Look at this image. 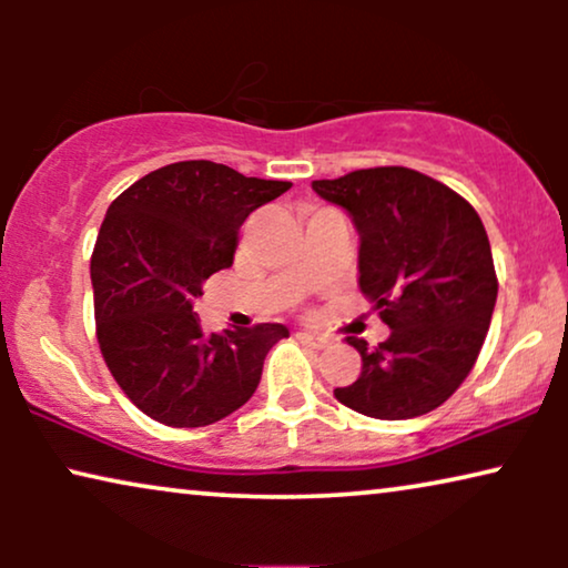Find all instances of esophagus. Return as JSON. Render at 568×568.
<instances>
[{"label":"esophagus","instance_id":"obj_1","mask_svg":"<svg viewBox=\"0 0 568 568\" xmlns=\"http://www.w3.org/2000/svg\"><path fill=\"white\" fill-rule=\"evenodd\" d=\"M297 338H300V344L313 346V348H325V346L331 344V338H328V336H321V333H307V331H302V333H297Z\"/></svg>","mask_w":568,"mask_h":568}]
</instances>
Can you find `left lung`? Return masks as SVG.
<instances>
[{
  "label": "left lung",
  "instance_id": "left-lung-1",
  "mask_svg": "<svg viewBox=\"0 0 568 568\" xmlns=\"http://www.w3.org/2000/svg\"><path fill=\"white\" fill-rule=\"evenodd\" d=\"M359 232V286L390 328L383 344L346 336L362 354L356 383L333 395L364 416L400 422L453 395L484 346L496 271L484 222L445 183L410 168L354 170L313 181Z\"/></svg>",
  "mask_w": 568,
  "mask_h": 568
}]
</instances>
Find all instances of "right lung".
Listing matches in <instances>:
<instances>
[{
  "mask_svg": "<svg viewBox=\"0 0 568 568\" xmlns=\"http://www.w3.org/2000/svg\"><path fill=\"white\" fill-rule=\"evenodd\" d=\"M290 181L245 178L220 162H173L108 206L90 261L98 344L136 408L193 429L251 400L263 359L290 338L282 323L204 333L193 302L235 261L247 214Z\"/></svg>",
  "mask_w": 568,
  "mask_h": 568,
  "instance_id": "obj_1",
  "label": "right lung"
}]
</instances>
